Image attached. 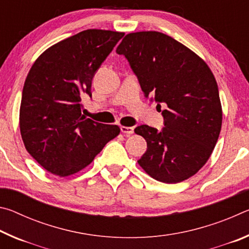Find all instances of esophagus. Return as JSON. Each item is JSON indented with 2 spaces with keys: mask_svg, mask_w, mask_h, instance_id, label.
Returning <instances> with one entry per match:
<instances>
[{
  "mask_svg": "<svg viewBox=\"0 0 249 249\" xmlns=\"http://www.w3.org/2000/svg\"><path fill=\"white\" fill-rule=\"evenodd\" d=\"M121 132L126 135H132L134 133V128L128 127V126H121Z\"/></svg>",
  "mask_w": 249,
  "mask_h": 249,
  "instance_id": "obj_1",
  "label": "esophagus"
}]
</instances>
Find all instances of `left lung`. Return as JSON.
<instances>
[{
	"instance_id": "8db88e82",
	"label": "left lung",
	"mask_w": 249,
	"mask_h": 249,
	"mask_svg": "<svg viewBox=\"0 0 249 249\" xmlns=\"http://www.w3.org/2000/svg\"><path fill=\"white\" fill-rule=\"evenodd\" d=\"M116 53L127 58L146 96L165 103V127L148 125L134 132L147 142L138 165L151 178L178 183L195 176L212 155L222 127L216 80L191 49L159 32L126 35Z\"/></svg>"
}]
</instances>
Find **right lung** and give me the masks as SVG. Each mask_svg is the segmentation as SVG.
Here are the masks:
<instances>
[{"label":"right lung","mask_w":249,"mask_h":249,"mask_svg":"<svg viewBox=\"0 0 249 249\" xmlns=\"http://www.w3.org/2000/svg\"><path fill=\"white\" fill-rule=\"evenodd\" d=\"M124 33L87 29L46 49L23 88L19 129L25 148L54 176L68 177L93 161L120 134L117 125L81 114V95H91L92 78Z\"/></svg>","instance_id":"right-lung-1"}]
</instances>
